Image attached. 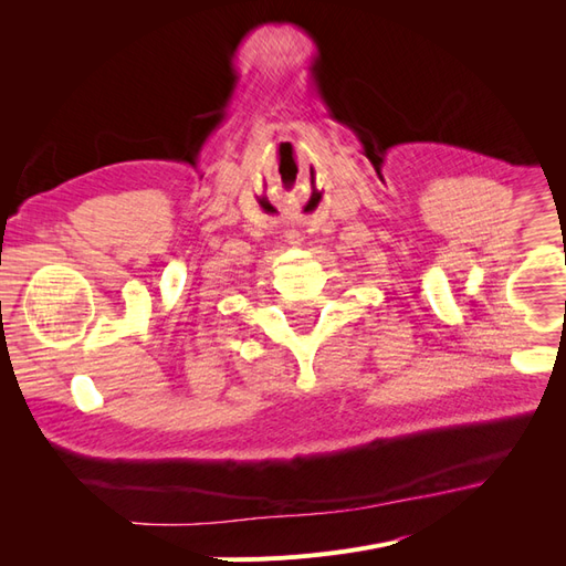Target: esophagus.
<instances>
[{"label": "esophagus", "mask_w": 566, "mask_h": 566, "mask_svg": "<svg viewBox=\"0 0 566 566\" xmlns=\"http://www.w3.org/2000/svg\"><path fill=\"white\" fill-rule=\"evenodd\" d=\"M297 235H300V233H293V235H290V238H293V243H297V241H300V238H297Z\"/></svg>", "instance_id": "obj_1"}]
</instances>
